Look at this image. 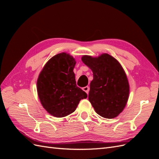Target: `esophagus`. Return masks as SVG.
<instances>
[{"label": "esophagus", "instance_id": "obj_1", "mask_svg": "<svg viewBox=\"0 0 159 159\" xmlns=\"http://www.w3.org/2000/svg\"><path fill=\"white\" fill-rule=\"evenodd\" d=\"M83 90L84 91H85V92L87 93V94H88L89 91V86H85V87L83 88Z\"/></svg>", "mask_w": 159, "mask_h": 159}]
</instances>
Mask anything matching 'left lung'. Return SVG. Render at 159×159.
<instances>
[{"label":"left lung","instance_id":"1","mask_svg":"<svg viewBox=\"0 0 159 159\" xmlns=\"http://www.w3.org/2000/svg\"><path fill=\"white\" fill-rule=\"evenodd\" d=\"M81 60L93 72L88 98L95 112L104 118L116 117L125 107L129 94L121 65L108 54L97 57L83 56Z\"/></svg>","mask_w":159,"mask_h":159}]
</instances>
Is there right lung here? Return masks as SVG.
I'll return each mask as SVG.
<instances>
[{"label":"right lung","instance_id":"right-lung-1","mask_svg":"<svg viewBox=\"0 0 159 159\" xmlns=\"http://www.w3.org/2000/svg\"><path fill=\"white\" fill-rule=\"evenodd\" d=\"M75 65L73 57L60 53L48 60L38 76L37 91L40 102L56 117L73 113L80 100L88 97L76 85L73 71Z\"/></svg>","mask_w":159,"mask_h":159}]
</instances>
